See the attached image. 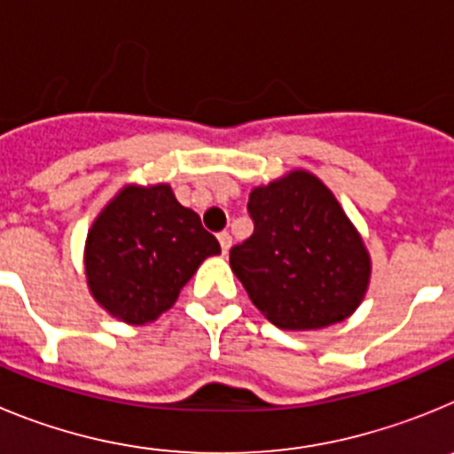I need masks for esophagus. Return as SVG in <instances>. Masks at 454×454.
Returning a JSON list of instances; mask_svg holds the SVG:
<instances>
[{"label":"esophagus","instance_id":"esophagus-1","mask_svg":"<svg viewBox=\"0 0 454 454\" xmlns=\"http://www.w3.org/2000/svg\"><path fill=\"white\" fill-rule=\"evenodd\" d=\"M218 240H220V250H223V254H227L231 247V236L230 231H223V234H218Z\"/></svg>","mask_w":454,"mask_h":454}]
</instances>
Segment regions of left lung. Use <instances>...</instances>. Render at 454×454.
<instances>
[{"label":"left lung","instance_id":"1","mask_svg":"<svg viewBox=\"0 0 454 454\" xmlns=\"http://www.w3.org/2000/svg\"><path fill=\"white\" fill-rule=\"evenodd\" d=\"M254 231L230 266L254 304L282 330H323L350 318L371 284V254L334 192L314 172L291 170L254 186Z\"/></svg>","mask_w":454,"mask_h":454}]
</instances>
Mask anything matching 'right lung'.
<instances>
[{"label": "right lung", "mask_w": 454, "mask_h": 454, "mask_svg": "<svg viewBox=\"0 0 454 454\" xmlns=\"http://www.w3.org/2000/svg\"><path fill=\"white\" fill-rule=\"evenodd\" d=\"M214 254H220L215 236L177 202L170 184H127L88 230V291L122 323H154Z\"/></svg>", "instance_id": "right-lung-1"}]
</instances>
